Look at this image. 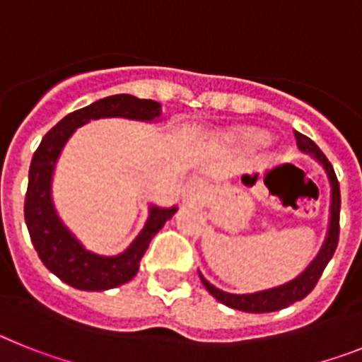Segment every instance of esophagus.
<instances>
[{
    "label": "esophagus",
    "mask_w": 362,
    "mask_h": 362,
    "mask_svg": "<svg viewBox=\"0 0 362 362\" xmlns=\"http://www.w3.org/2000/svg\"><path fill=\"white\" fill-rule=\"evenodd\" d=\"M197 194H199V183L190 181V183L185 187V199H192V197H196Z\"/></svg>",
    "instance_id": "1"
}]
</instances>
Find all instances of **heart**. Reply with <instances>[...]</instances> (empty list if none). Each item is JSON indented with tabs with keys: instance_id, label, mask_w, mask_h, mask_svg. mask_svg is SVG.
<instances>
[{
	"instance_id": "1",
	"label": "heart",
	"mask_w": 362,
	"mask_h": 362,
	"mask_svg": "<svg viewBox=\"0 0 362 362\" xmlns=\"http://www.w3.org/2000/svg\"><path fill=\"white\" fill-rule=\"evenodd\" d=\"M233 139H238L239 143H245L248 146H261L268 141V136L267 132L259 129H243L233 134Z\"/></svg>"
}]
</instances>
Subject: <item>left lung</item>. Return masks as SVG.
<instances>
[{
	"label": "left lung",
	"instance_id": "8db88e82",
	"mask_svg": "<svg viewBox=\"0 0 362 362\" xmlns=\"http://www.w3.org/2000/svg\"><path fill=\"white\" fill-rule=\"evenodd\" d=\"M296 139L300 152L315 159L322 166V170H325L326 177H328V183H330V216H328V230H326L325 243H322L317 255L312 259V263L300 272L299 276L293 277L292 281L279 284V286L259 290V292L254 293L225 292V290L214 286L209 279H204V276L199 272L201 283L204 284V288L209 290L219 303L228 306V308L241 310V312L248 313H268L286 308V306L293 305L296 300L305 299L312 292L313 286L317 284L319 277H321L322 270L326 268V264L330 263V259L334 257V252L339 243V212H341V192H339L337 177H335V172L332 168L330 161L326 159L321 148L310 137L303 136L300 132H296Z\"/></svg>",
	"mask_w": 362,
	"mask_h": 362
}]
</instances>
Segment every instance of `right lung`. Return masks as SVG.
Here are the masks:
<instances>
[{"label":"right lung","mask_w":362,"mask_h":362,"mask_svg":"<svg viewBox=\"0 0 362 362\" xmlns=\"http://www.w3.org/2000/svg\"><path fill=\"white\" fill-rule=\"evenodd\" d=\"M121 119L156 123L161 121V103L130 94L108 95L85 108L70 112L41 139L28 170L25 196V223L32 245L43 264L72 288L103 292L129 283L139 270L150 241L177 212V204L163 209L148 204V217L136 239L117 255H101L85 248L76 233L63 223L54 204L52 179L57 159L72 134L92 119Z\"/></svg>","instance_id":"obj_1"}]
</instances>
